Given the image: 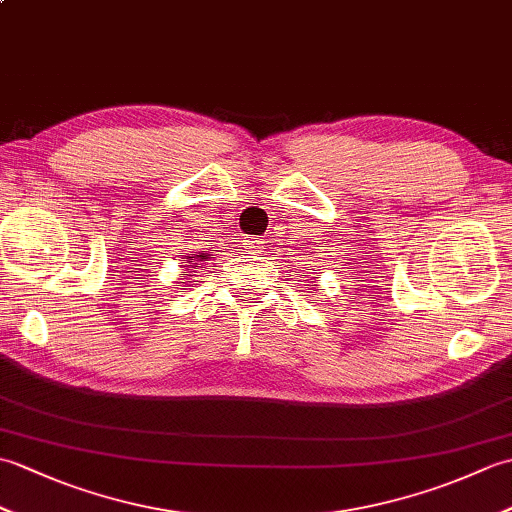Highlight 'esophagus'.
<instances>
[{"mask_svg": "<svg viewBox=\"0 0 512 512\" xmlns=\"http://www.w3.org/2000/svg\"><path fill=\"white\" fill-rule=\"evenodd\" d=\"M246 248H248L250 255H259V253H262V246H259V239H257V237L246 239Z\"/></svg>", "mask_w": 512, "mask_h": 512, "instance_id": "esophagus-1", "label": "esophagus"}]
</instances>
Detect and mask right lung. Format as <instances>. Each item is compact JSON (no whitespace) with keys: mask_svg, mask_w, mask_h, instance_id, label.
I'll use <instances>...</instances> for the list:
<instances>
[{"mask_svg":"<svg viewBox=\"0 0 512 512\" xmlns=\"http://www.w3.org/2000/svg\"><path fill=\"white\" fill-rule=\"evenodd\" d=\"M209 259H211V257H209V253H206V250H200L198 255H184V257H182V268H187L189 273H193L195 266L209 262ZM189 277H193V275H189ZM182 290H187V288H182Z\"/></svg>","mask_w":512,"mask_h":512,"instance_id":"obj_1","label":"right lung"}]
</instances>
